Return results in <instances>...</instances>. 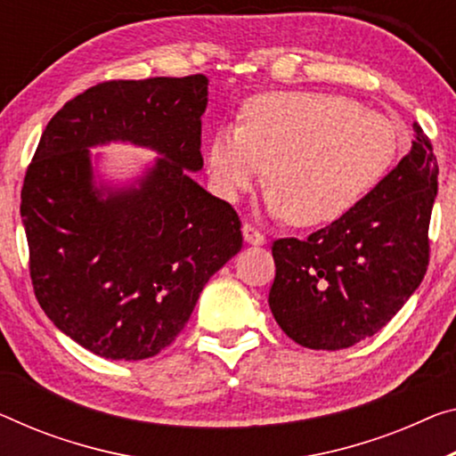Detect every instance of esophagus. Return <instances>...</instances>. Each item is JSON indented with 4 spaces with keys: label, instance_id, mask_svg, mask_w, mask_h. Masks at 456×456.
I'll list each match as a JSON object with an SVG mask.
<instances>
[{
    "label": "esophagus",
    "instance_id": "34e87169",
    "mask_svg": "<svg viewBox=\"0 0 456 456\" xmlns=\"http://www.w3.org/2000/svg\"><path fill=\"white\" fill-rule=\"evenodd\" d=\"M242 236H244V242L252 244V247H261V244L267 242L265 234L258 232V230L252 226V224H242Z\"/></svg>",
    "mask_w": 456,
    "mask_h": 456
}]
</instances>
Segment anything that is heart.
<instances>
[{
    "label": "heart",
    "mask_w": 456,
    "mask_h": 456,
    "mask_svg": "<svg viewBox=\"0 0 456 456\" xmlns=\"http://www.w3.org/2000/svg\"><path fill=\"white\" fill-rule=\"evenodd\" d=\"M399 152L394 122L348 97L271 91L242 106L240 126H224L208 144L218 193L236 201L269 167V212L299 228L348 214L379 183Z\"/></svg>",
    "instance_id": "b5f03b06"
}]
</instances>
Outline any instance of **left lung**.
Listing matches in <instances>:
<instances>
[{"mask_svg": "<svg viewBox=\"0 0 456 456\" xmlns=\"http://www.w3.org/2000/svg\"><path fill=\"white\" fill-rule=\"evenodd\" d=\"M438 165L414 124L408 155L348 214L307 240L273 242L269 307L281 330L314 350H340L381 330L428 267Z\"/></svg>", "mask_w": 456, "mask_h": 456, "instance_id": "8db88e82", "label": "left lung"}]
</instances>
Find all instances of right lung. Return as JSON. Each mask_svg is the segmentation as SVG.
I'll use <instances>...</instances> for the list:
<instances>
[{
    "mask_svg": "<svg viewBox=\"0 0 456 456\" xmlns=\"http://www.w3.org/2000/svg\"><path fill=\"white\" fill-rule=\"evenodd\" d=\"M208 77L106 81L42 132L22 187L30 277L42 310L77 345L142 361L177 338L209 277L242 248L240 220L201 171ZM128 142L159 157L134 182L94 179L89 148Z\"/></svg>",
    "mask_w": 456,
    "mask_h": 456,
    "instance_id": "obj_1",
    "label": "right lung"
}]
</instances>
